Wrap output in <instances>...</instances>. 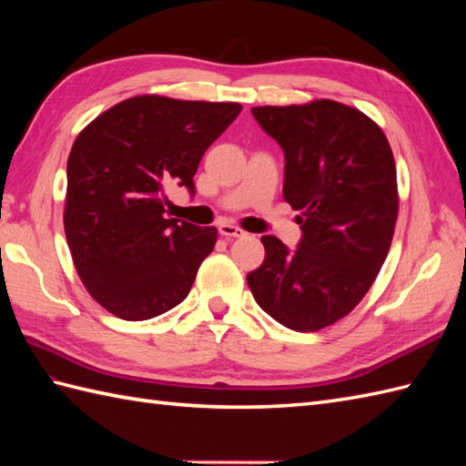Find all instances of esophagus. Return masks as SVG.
I'll list each match as a JSON object with an SVG mask.
<instances>
[{
	"mask_svg": "<svg viewBox=\"0 0 466 466\" xmlns=\"http://www.w3.org/2000/svg\"><path fill=\"white\" fill-rule=\"evenodd\" d=\"M218 230H220V234L224 236V238H242V236H246V232L242 230L240 226L230 224V222L220 224V228H218Z\"/></svg>",
	"mask_w": 466,
	"mask_h": 466,
	"instance_id": "esophagus-1",
	"label": "esophagus"
}]
</instances>
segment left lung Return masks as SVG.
Returning <instances> with one entry per match:
<instances>
[{"label": "left lung", "instance_id": "obj_1", "mask_svg": "<svg viewBox=\"0 0 466 466\" xmlns=\"http://www.w3.org/2000/svg\"><path fill=\"white\" fill-rule=\"evenodd\" d=\"M252 116L284 150V200L300 210L289 250L262 236L266 258L246 276L276 322L316 332L344 319L379 276L399 216L397 166L384 132L334 100L260 106Z\"/></svg>", "mask_w": 466, "mask_h": 466}]
</instances>
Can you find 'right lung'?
I'll list each match as a JSON object with an SVG mask.
<instances>
[{
  "mask_svg": "<svg viewBox=\"0 0 466 466\" xmlns=\"http://www.w3.org/2000/svg\"><path fill=\"white\" fill-rule=\"evenodd\" d=\"M240 112L234 102L136 96L76 137L66 238L86 290L117 319H154L190 292L218 230L164 216V190L176 182L194 194L204 152Z\"/></svg>",
  "mask_w": 466,
  "mask_h": 466,
  "instance_id": "add662e5",
  "label": "right lung"
}]
</instances>
